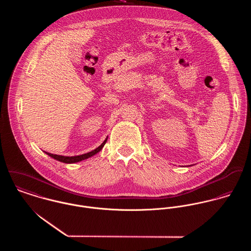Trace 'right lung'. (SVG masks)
Here are the masks:
<instances>
[{
    "mask_svg": "<svg viewBox=\"0 0 251 251\" xmlns=\"http://www.w3.org/2000/svg\"><path fill=\"white\" fill-rule=\"evenodd\" d=\"M108 136L106 137V139L103 141V143L101 144L100 147H98L97 149H95L94 151H90V152H87V153H83V154H80V155H74V156H65V155H59V154H53V153H50V152H47L45 151L46 154H48L49 156H51L52 158L58 160V161H61V162H64V163H76V162H79V161H82V160H85L95 154H97L98 152H100L102 148L104 147V145L107 141Z\"/></svg>",
    "mask_w": 251,
    "mask_h": 251,
    "instance_id": "obj_1",
    "label": "right lung"
}]
</instances>
